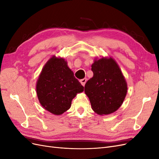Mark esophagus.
I'll use <instances>...</instances> for the list:
<instances>
[{"label":"esophagus","mask_w":159,"mask_h":159,"mask_svg":"<svg viewBox=\"0 0 159 159\" xmlns=\"http://www.w3.org/2000/svg\"><path fill=\"white\" fill-rule=\"evenodd\" d=\"M86 81H87V78H84L82 80H80V83L81 84V85H82L83 86L85 85Z\"/></svg>","instance_id":"34e87169"}]
</instances>
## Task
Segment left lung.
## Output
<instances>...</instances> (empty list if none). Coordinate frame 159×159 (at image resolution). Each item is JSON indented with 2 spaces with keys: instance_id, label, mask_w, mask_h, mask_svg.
Returning a JSON list of instances; mask_svg holds the SVG:
<instances>
[{
  "instance_id": "left-lung-1",
  "label": "left lung",
  "mask_w": 159,
  "mask_h": 159,
  "mask_svg": "<svg viewBox=\"0 0 159 159\" xmlns=\"http://www.w3.org/2000/svg\"><path fill=\"white\" fill-rule=\"evenodd\" d=\"M93 76L85 85V93L91 108L98 115H109L121 107L127 92V84L119 66L112 57L95 60Z\"/></svg>"
}]
</instances>
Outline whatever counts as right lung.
I'll return each instance as SVG.
<instances>
[{
  "label": "right lung",
  "mask_w": 159,
  "mask_h": 159,
  "mask_svg": "<svg viewBox=\"0 0 159 159\" xmlns=\"http://www.w3.org/2000/svg\"><path fill=\"white\" fill-rule=\"evenodd\" d=\"M84 91L62 57L55 56L46 62L36 83V93L42 106L51 113L60 115L68 110L71 101Z\"/></svg>",
  "instance_id": "add662e5"
}]
</instances>
